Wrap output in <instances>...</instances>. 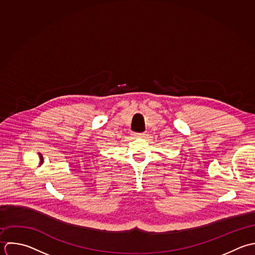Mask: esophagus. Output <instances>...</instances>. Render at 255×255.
<instances>
[{
  "instance_id": "esophagus-1",
  "label": "esophagus",
  "mask_w": 255,
  "mask_h": 255,
  "mask_svg": "<svg viewBox=\"0 0 255 255\" xmlns=\"http://www.w3.org/2000/svg\"><path fill=\"white\" fill-rule=\"evenodd\" d=\"M147 134L145 133V132H143V133H134V136L135 137H139V138H143V137H145Z\"/></svg>"
}]
</instances>
